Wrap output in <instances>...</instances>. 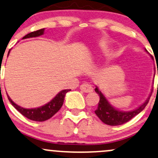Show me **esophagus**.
<instances>
[{
    "mask_svg": "<svg viewBox=\"0 0 158 158\" xmlns=\"http://www.w3.org/2000/svg\"><path fill=\"white\" fill-rule=\"evenodd\" d=\"M80 90L85 93H90L93 91V88L89 84H82L80 86Z\"/></svg>",
    "mask_w": 158,
    "mask_h": 158,
    "instance_id": "1",
    "label": "esophagus"
}]
</instances>
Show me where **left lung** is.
Listing matches in <instances>:
<instances>
[{
  "label": "left lung",
  "instance_id": "8db88e82",
  "mask_svg": "<svg viewBox=\"0 0 158 158\" xmlns=\"http://www.w3.org/2000/svg\"><path fill=\"white\" fill-rule=\"evenodd\" d=\"M145 51H147L145 49ZM158 74V71H157ZM95 91L100 96V101L98 103V109L94 111L95 114L98 115V117L106 124H108L110 126H117L124 124L138 115L139 112H141L146 105L148 104L151 95H149L147 100L143 105L140 106L135 110L131 111V112H124V111L118 110L114 108L112 105L108 102V100L106 99L104 95L101 93V91L98 89V87L95 88Z\"/></svg>",
  "mask_w": 158,
  "mask_h": 158
}]
</instances>
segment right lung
I'll list each match as a JSON object with an SVG mask.
<instances>
[{
  "instance_id": "1",
  "label": "right lung",
  "mask_w": 158,
  "mask_h": 158,
  "mask_svg": "<svg viewBox=\"0 0 158 158\" xmlns=\"http://www.w3.org/2000/svg\"><path fill=\"white\" fill-rule=\"evenodd\" d=\"M43 32H44V28L34 31V32L27 34V35H25L22 39L39 37V36L43 35ZM9 53H10V51H9L8 55ZM70 91H71V90H62L61 91H60V92L58 93V94L49 102V103H48L47 104H45L44 106H43L34 109L22 108V107L19 106L15 104L14 102L10 99V98L8 95L7 97L10 103H11V104L13 105L22 115H24L25 117L27 118L32 121H44L49 119L50 118L52 117L57 112H58V110L61 108L62 105H63L64 100L66 94Z\"/></svg>"
}]
</instances>
